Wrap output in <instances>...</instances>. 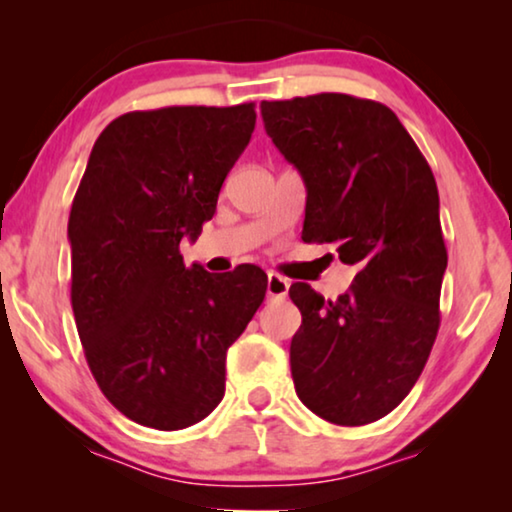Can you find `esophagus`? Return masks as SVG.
<instances>
[{"label": "esophagus", "instance_id": "esophagus-1", "mask_svg": "<svg viewBox=\"0 0 512 512\" xmlns=\"http://www.w3.org/2000/svg\"><path fill=\"white\" fill-rule=\"evenodd\" d=\"M289 279L277 275V272H270L268 275V296L270 298H284L289 293Z\"/></svg>", "mask_w": 512, "mask_h": 512}]
</instances>
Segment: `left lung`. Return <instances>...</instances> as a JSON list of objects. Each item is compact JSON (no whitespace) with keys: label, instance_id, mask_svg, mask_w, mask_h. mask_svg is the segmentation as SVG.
Returning <instances> with one entry per match:
<instances>
[{"label":"left lung","instance_id":"left-lung-1","mask_svg":"<svg viewBox=\"0 0 512 512\" xmlns=\"http://www.w3.org/2000/svg\"><path fill=\"white\" fill-rule=\"evenodd\" d=\"M265 132L303 174V240L359 265L338 300L310 284L291 340L296 394L331 424L389 415L422 375L440 326L447 249L438 186L394 111L342 93L263 102Z\"/></svg>","mask_w":512,"mask_h":512}]
</instances>
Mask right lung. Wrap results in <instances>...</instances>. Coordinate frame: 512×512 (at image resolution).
Returning a JSON list of instances; mask_svg holds the SVG:
<instances>
[{
	"mask_svg": "<svg viewBox=\"0 0 512 512\" xmlns=\"http://www.w3.org/2000/svg\"><path fill=\"white\" fill-rule=\"evenodd\" d=\"M254 125V102L130 111L90 151L67 226L72 310L102 394L142 426L186 429L221 403L228 347L265 298L256 265L221 279L179 251Z\"/></svg>",
	"mask_w": 512,
	"mask_h": 512,
	"instance_id": "add662e5",
	"label": "right lung"
}]
</instances>
